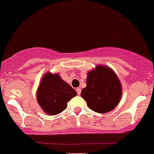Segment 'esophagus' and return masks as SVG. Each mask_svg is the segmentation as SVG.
<instances>
[{"instance_id": "34e87169", "label": "esophagus", "mask_w": 154, "mask_h": 154, "mask_svg": "<svg viewBox=\"0 0 154 154\" xmlns=\"http://www.w3.org/2000/svg\"><path fill=\"white\" fill-rule=\"evenodd\" d=\"M76 91H77V94L79 95L80 94H81V88H76Z\"/></svg>"}]
</instances>
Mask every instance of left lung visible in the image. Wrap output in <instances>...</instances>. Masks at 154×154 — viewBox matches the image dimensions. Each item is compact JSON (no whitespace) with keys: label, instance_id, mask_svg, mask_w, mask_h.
Returning <instances> with one entry per match:
<instances>
[{"label":"left lung","instance_id":"8db88e82","mask_svg":"<svg viewBox=\"0 0 154 154\" xmlns=\"http://www.w3.org/2000/svg\"><path fill=\"white\" fill-rule=\"evenodd\" d=\"M86 83L81 96L91 109L98 113H105L119 104L122 88L112 69L106 66H96L88 72Z\"/></svg>","mask_w":154,"mask_h":154}]
</instances>
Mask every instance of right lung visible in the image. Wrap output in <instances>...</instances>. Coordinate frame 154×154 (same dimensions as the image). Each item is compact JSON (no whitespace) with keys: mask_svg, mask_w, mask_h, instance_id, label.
Returning a JSON list of instances; mask_svg holds the SVG:
<instances>
[{"mask_svg":"<svg viewBox=\"0 0 154 154\" xmlns=\"http://www.w3.org/2000/svg\"><path fill=\"white\" fill-rule=\"evenodd\" d=\"M77 95V92L65 81L59 73L46 72L42 79L36 92L39 106L45 113L57 115L66 109L67 102Z\"/></svg>","mask_w":154,"mask_h":154,"instance_id":"right-lung-1","label":"right lung"}]
</instances>
